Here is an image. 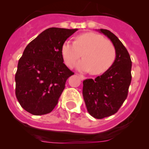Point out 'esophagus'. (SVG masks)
Wrapping results in <instances>:
<instances>
[{
    "label": "esophagus",
    "instance_id": "obj_1",
    "mask_svg": "<svg viewBox=\"0 0 149 149\" xmlns=\"http://www.w3.org/2000/svg\"><path fill=\"white\" fill-rule=\"evenodd\" d=\"M79 76L80 77V79H81V80H84V79H86V77L85 76H84L83 75H79Z\"/></svg>",
    "mask_w": 149,
    "mask_h": 149
}]
</instances>
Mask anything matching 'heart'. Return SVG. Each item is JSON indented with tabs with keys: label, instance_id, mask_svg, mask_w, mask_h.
<instances>
[{
	"label": "heart",
	"instance_id": "b5f03b06",
	"mask_svg": "<svg viewBox=\"0 0 149 149\" xmlns=\"http://www.w3.org/2000/svg\"><path fill=\"white\" fill-rule=\"evenodd\" d=\"M62 55L65 64L72 67L82 56L76 68L80 71L99 75L106 72L116 58L113 44L103 36L94 32H87L78 36L75 42L65 41L62 46Z\"/></svg>",
	"mask_w": 149,
	"mask_h": 149
}]
</instances>
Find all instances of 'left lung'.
Wrapping results in <instances>:
<instances>
[{
    "label": "left lung",
    "mask_w": 149,
    "mask_h": 149,
    "mask_svg": "<svg viewBox=\"0 0 149 149\" xmlns=\"http://www.w3.org/2000/svg\"><path fill=\"white\" fill-rule=\"evenodd\" d=\"M99 31L111 40L116 58L102 75L94 80L84 81L83 97L88 113L94 118L102 119L116 113L127 98L132 79V62L125 47L113 33L103 29Z\"/></svg>",
    "instance_id": "obj_1"
}]
</instances>
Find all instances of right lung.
Segmentation results:
<instances>
[{
  "label": "right lung",
  "instance_id": "1",
  "mask_svg": "<svg viewBox=\"0 0 149 149\" xmlns=\"http://www.w3.org/2000/svg\"><path fill=\"white\" fill-rule=\"evenodd\" d=\"M77 30L47 29L26 47L15 81L16 98L26 112L45 115L57 105L66 81L74 74L63 63L62 46Z\"/></svg>",
  "mask_w": 149,
  "mask_h": 149
}]
</instances>
